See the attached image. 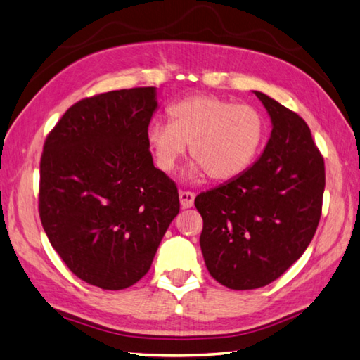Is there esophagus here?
Instances as JSON below:
<instances>
[{"instance_id":"34e87169","label":"esophagus","mask_w":360,"mask_h":360,"mask_svg":"<svg viewBox=\"0 0 360 360\" xmlns=\"http://www.w3.org/2000/svg\"><path fill=\"white\" fill-rule=\"evenodd\" d=\"M180 203L183 208H191L194 205V199H195V194L191 191H180Z\"/></svg>"}]
</instances>
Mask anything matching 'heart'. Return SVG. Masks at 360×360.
Returning a JSON list of instances; mask_svg holds the SVG:
<instances>
[{"label":"heart","mask_w":360,"mask_h":360,"mask_svg":"<svg viewBox=\"0 0 360 360\" xmlns=\"http://www.w3.org/2000/svg\"><path fill=\"white\" fill-rule=\"evenodd\" d=\"M167 124L147 130V144L162 172H172L189 146V177L207 172L230 180L252 165L264 141V119L255 108L208 94L189 96L167 111Z\"/></svg>","instance_id":"1"}]
</instances>
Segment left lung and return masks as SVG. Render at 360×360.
<instances>
[{"instance_id":"obj_1","label":"left lung","mask_w":360,"mask_h":360,"mask_svg":"<svg viewBox=\"0 0 360 360\" xmlns=\"http://www.w3.org/2000/svg\"><path fill=\"white\" fill-rule=\"evenodd\" d=\"M254 94L273 125L263 153L194 200L208 273L232 290L268 285L300 259L320 222L324 193V161L306 122L266 94Z\"/></svg>"}]
</instances>
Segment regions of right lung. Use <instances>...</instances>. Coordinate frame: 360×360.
<instances>
[{
	"label": "right lung",
	"mask_w": 360,
	"mask_h": 360,
	"mask_svg": "<svg viewBox=\"0 0 360 360\" xmlns=\"http://www.w3.org/2000/svg\"><path fill=\"white\" fill-rule=\"evenodd\" d=\"M157 96V87H134L81 100L44 146L45 233L75 276L103 290L147 274L180 212L177 186L153 166L147 144Z\"/></svg>",
	"instance_id": "1"
}]
</instances>
